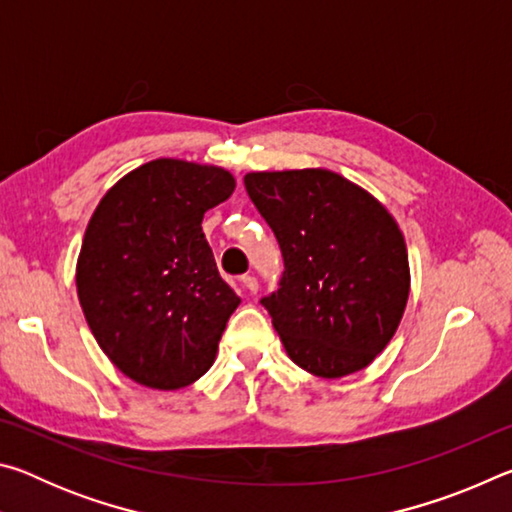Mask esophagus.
<instances>
[{
  "instance_id": "1",
  "label": "esophagus",
  "mask_w": 512,
  "mask_h": 512,
  "mask_svg": "<svg viewBox=\"0 0 512 512\" xmlns=\"http://www.w3.org/2000/svg\"><path fill=\"white\" fill-rule=\"evenodd\" d=\"M241 284H244L250 296H255V293L259 291V282H257V277H253V275H244V277H241Z\"/></svg>"
}]
</instances>
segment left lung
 Masks as SVG:
<instances>
[{"label": "left lung", "mask_w": 512, "mask_h": 512, "mask_svg": "<svg viewBox=\"0 0 512 512\" xmlns=\"http://www.w3.org/2000/svg\"><path fill=\"white\" fill-rule=\"evenodd\" d=\"M246 192L280 244V289L262 298L291 361L316 377L372 363L409 300L400 228L366 189L327 169L253 171Z\"/></svg>", "instance_id": "left-lung-1"}]
</instances>
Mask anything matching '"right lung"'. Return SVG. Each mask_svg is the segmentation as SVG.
Returning <instances> with one entry per match:
<instances>
[{
    "instance_id": "obj_1",
    "label": "right lung",
    "mask_w": 512,
    "mask_h": 512,
    "mask_svg": "<svg viewBox=\"0 0 512 512\" xmlns=\"http://www.w3.org/2000/svg\"><path fill=\"white\" fill-rule=\"evenodd\" d=\"M235 192L230 171L160 158L108 189L85 230L76 291L99 348L158 391L194 384L239 307L203 235V216Z\"/></svg>"
}]
</instances>
